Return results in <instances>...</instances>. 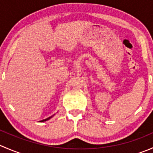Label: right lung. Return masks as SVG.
<instances>
[{
	"label": "right lung",
	"instance_id": "1",
	"mask_svg": "<svg viewBox=\"0 0 153 153\" xmlns=\"http://www.w3.org/2000/svg\"><path fill=\"white\" fill-rule=\"evenodd\" d=\"M53 115H52V116H50V117H49V118H46V119H44V120H41V121H41V122H44V121H48V120H49V119H50V118H52V117H53Z\"/></svg>",
	"mask_w": 153,
	"mask_h": 153
}]
</instances>
